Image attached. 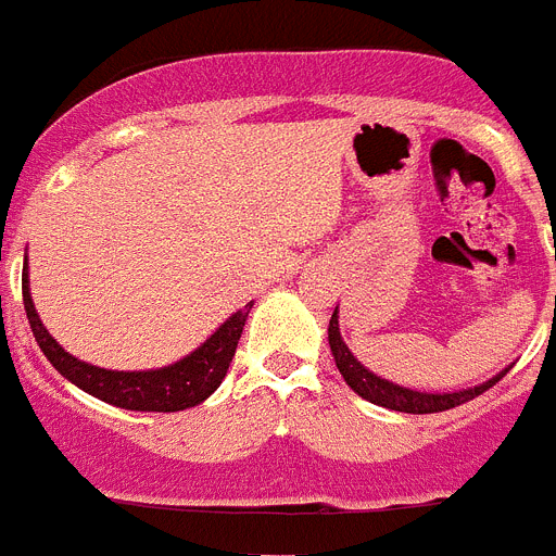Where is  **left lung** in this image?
<instances>
[{"label": "left lung", "instance_id": "8db88e82", "mask_svg": "<svg viewBox=\"0 0 556 556\" xmlns=\"http://www.w3.org/2000/svg\"><path fill=\"white\" fill-rule=\"evenodd\" d=\"M328 345H331L333 362H337L339 372L345 378V384L351 387L356 395H362L365 401L376 406H384V409H395V412H406V415H431V412H445L454 409V406L465 404V401H473L476 395H481L484 390L501 381V378L507 376L509 367L493 376L490 381L479 387H470V390H459V392H417L409 390V387L392 384L387 378L376 376V372L367 370L351 351L342 342V333H339V312L333 308L331 323H328Z\"/></svg>", "mask_w": 556, "mask_h": 556}]
</instances>
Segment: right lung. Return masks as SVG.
<instances>
[{
  "mask_svg": "<svg viewBox=\"0 0 556 556\" xmlns=\"http://www.w3.org/2000/svg\"><path fill=\"white\" fill-rule=\"evenodd\" d=\"M22 298L33 337H36L43 356L49 358V365L88 395L132 412H180L203 404L205 397L223 384L244 323H248V314L253 308V301H250L248 306L230 314L198 351H191L175 365L159 367V370H105V367L88 365V362H80L72 353H66L58 345L55 337L47 331L36 306H33V298H29L27 264H24L22 273Z\"/></svg>",
  "mask_w": 556,
  "mask_h": 556,
  "instance_id": "right-lung-1",
  "label": "right lung"
}]
</instances>
